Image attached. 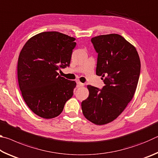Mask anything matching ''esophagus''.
Listing matches in <instances>:
<instances>
[{
  "instance_id": "obj_1",
  "label": "esophagus",
  "mask_w": 158,
  "mask_h": 158,
  "mask_svg": "<svg viewBox=\"0 0 158 158\" xmlns=\"http://www.w3.org/2000/svg\"><path fill=\"white\" fill-rule=\"evenodd\" d=\"M77 86H78V87L84 86V84H83V83L80 82V81H77Z\"/></svg>"
}]
</instances>
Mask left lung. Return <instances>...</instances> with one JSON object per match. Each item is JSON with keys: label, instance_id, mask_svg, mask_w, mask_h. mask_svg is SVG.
<instances>
[{"label": "left lung", "instance_id": "left-lung-1", "mask_svg": "<svg viewBox=\"0 0 158 158\" xmlns=\"http://www.w3.org/2000/svg\"><path fill=\"white\" fill-rule=\"evenodd\" d=\"M98 53L96 74L102 76V89L88 85L89 95L81 102L84 116L95 125L113 121L132 100L137 89L141 63L135 47L118 34L94 37Z\"/></svg>", "mask_w": 158, "mask_h": 158}]
</instances>
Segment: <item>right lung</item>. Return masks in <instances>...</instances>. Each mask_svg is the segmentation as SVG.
Returning <instances> with one entry per match:
<instances>
[{
	"label": "right lung",
	"instance_id": "add662e5",
	"mask_svg": "<svg viewBox=\"0 0 158 158\" xmlns=\"http://www.w3.org/2000/svg\"><path fill=\"white\" fill-rule=\"evenodd\" d=\"M75 38L59 32H42L32 37L21 49L17 77L23 98L31 110L43 118L60 115L73 95L74 81L58 70L69 66Z\"/></svg>",
	"mask_w": 158,
	"mask_h": 158
}]
</instances>
